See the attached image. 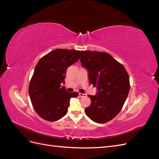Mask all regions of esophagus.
<instances>
[{"mask_svg": "<svg viewBox=\"0 0 159 159\" xmlns=\"http://www.w3.org/2000/svg\"><path fill=\"white\" fill-rule=\"evenodd\" d=\"M79 95H80V97L83 98V97H86V96H87V94H86V93H79Z\"/></svg>", "mask_w": 159, "mask_h": 159, "instance_id": "34e87169", "label": "esophagus"}]
</instances>
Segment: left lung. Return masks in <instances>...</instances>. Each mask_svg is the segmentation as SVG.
<instances>
[{
  "label": "left lung",
  "instance_id": "left-lung-1",
  "mask_svg": "<svg viewBox=\"0 0 159 159\" xmlns=\"http://www.w3.org/2000/svg\"><path fill=\"white\" fill-rule=\"evenodd\" d=\"M81 62L89 72V84L97 88L95 95H88L91 103L86 115L98 123L113 119L121 110L130 89L125 67L107 52L81 51Z\"/></svg>",
  "mask_w": 159,
  "mask_h": 159
}]
</instances>
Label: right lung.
<instances>
[{"label": "right lung", "instance_id": "obj_1", "mask_svg": "<svg viewBox=\"0 0 159 159\" xmlns=\"http://www.w3.org/2000/svg\"><path fill=\"white\" fill-rule=\"evenodd\" d=\"M81 51L56 49L43 56L36 66L30 81L29 93L32 106L40 117L56 121L68 112L71 98L78 92L70 93L61 83H65L69 66L80 59Z\"/></svg>", "mask_w": 159, "mask_h": 159}]
</instances>
